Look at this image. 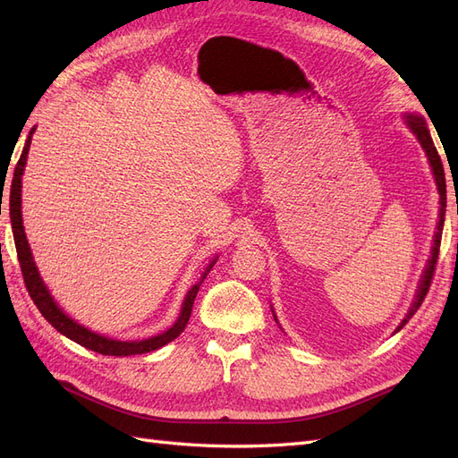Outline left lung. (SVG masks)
I'll return each instance as SVG.
<instances>
[{
    "label": "left lung",
    "instance_id": "1",
    "mask_svg": "<svg viewBox=\"0 0 458 458\" xmlns=\"http://www.w3.org/2000/svg\"><path fill=\"white\" fill-rule=\"evenodd\" d=\"M405 122L407 126L411 128V131L417 135V140L420 141L422 148L426 150V157H428V162L429 165H432V172H434V177H436V183H437V191H439V221H437V231H436V237H434V246H432V256H429L428 259V266L424 269V275H422V281L419 284V290H417V296H414V301L411 310L407 311L405 318L401 321V325L395 328L401 330L407 323L409 318L417 313V310L422 306V301L428 294L429 290V284H432V279H434V271H436V263H437V256H439V244H441V231H443V221H445V206H447V185H445V172H443V164H441V158L437 155V148L432 141V135H429L428 131V126H426V120L420 118V116H414V114H407L405 116ZM276 321V317H275Z\"/></svg>",
    "mask_w": 458,
    "mask_h": 458
}]
</instances>
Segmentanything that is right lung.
Here are the masks:
<instances>
[{"mask_svg": "<svg viewBox=\"0 0 458 458\" xmlns=\"http://www.w3.org/2000/svg\"><path fill=\"white\" fill-rule=\"evenodd\" d=\"M36 131V128L30 130L29 140L24 143L22 155L15 165V174H13V183H11V197H9V214H11V225H13V237H15V246H17V256H19V263H21V271L24 276V284L26 290H29L30 298L34 300L36 308L39 310V313L46 317V321L51 323L53 328H57L61 335H64L66 338L74 340L76 344L84 345V348L97 352L101 355H116V357H126V355H140V353H148L155 352L162 345H165L168 342L175 340L182 332L185 330L189 317L192 311V303H195L197 293L202 284V281L206 279V275L210 273V269L214 267L216 259L206 267V271L202 273L200 281L197 284H192V288L187 293L185 301L182 306V313H179L177 321L174 323V327H170L168 330H164L162 335L152 336L147 340H140V342H122V340H113L97 335V332H91L89 328L78 325L74 318L68 317L59 306L57 301L53 300V296L49 294L47 286L41 281V276L38 273V267L34 263L32 252L29 241H26V233L22 227V212H21V187H22V174H24V165H26V157H29L30 150V143H32V133Z\"/></svg>", "mask_w": 458, "mask_h": 458, "instance_id": "right-lung-1", "label": "right lung"}]
</instances>
